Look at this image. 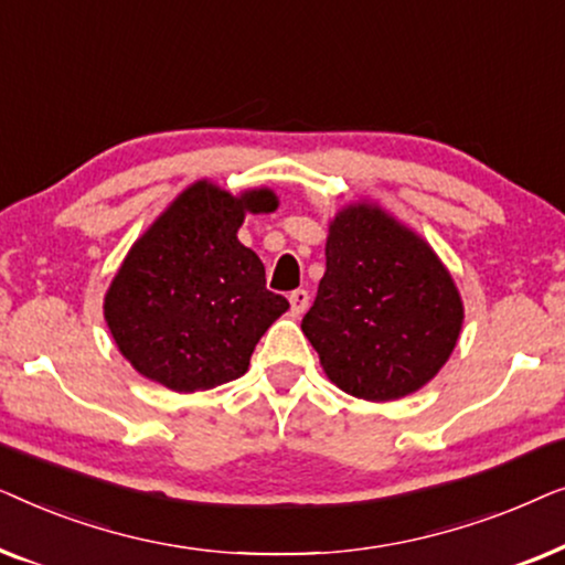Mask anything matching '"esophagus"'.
Masks as SVG:
<instances>
[{
    "mask_svg": "<svg viewBox=\"0 0 565 565\" xmlns=\"http://www.w3.org/2000/svg\"><path fill=\"white\" fill-rule=\"evenodd\" d=\"M308 303H311V292H308V290L298 288V290L290 292V311H292V316L303 313L306 308H308Z\"/></svg>",
    "mask_w": 565,
    "mask_h": 565,
    "instance_id": "34e87169",
    "label": "esophagus"
}]
</instances>
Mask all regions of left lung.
Instances as JSON below:
<instances>
[{
	"mask_svg": "<svg viewBox=\"0 0 565 565\" xmlns=\"http://www.w3.org/2000/svg\"><path fill=\"white\" fill-rule=\"evenodd\" d=\"M460 327L458 288L427 242L373 205L337 215L300 323L331 383L367 401L408 396L445 365Z\"/></svg>",
	"mask_w": 565,
	"mask_h": 565,
	"instance_id": "obj_1",
	"label": "left lung"
}]
</instances>
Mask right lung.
I'll use <instances>...</instances> for the list:
<instances>
[{"label":"right lung","mask_w":565,"mask_h":565,"mask_svg":"<svg viewBox=\"0 0 565 565\" xmlns=\"http://www.w3.org/2000/svg\"><path fill=\"white\" fill-rule=\"evenodd\" d=\"M269 190L242 198L198 182L134 244L105 296V319L138 373L192 393L236 381L288 311L265 265L236 238L244 213L275 211Z\"/></svg>","instance_id":"obj_1"}]
</instances>
